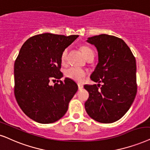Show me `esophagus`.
I'll use <instances>...</instances> for the list:
<instances>
[{"label": "esophagus", "mask_w": 150, "mask_h": 150, "mask_svg": "<svg viewBox=\"0 0 150 150\" xmlns=\"http://www.w3.org/2000/svg\"><path fill=\"white\" fill-rule=\"evenodd\" d=\"M78 87H79V90H81V89H82L83 88V85L81 84H78Z\"/></svg>", "instance_id": "34e87169"}]
</instances>
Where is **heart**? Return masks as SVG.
I'll use <instances>...</instances> for the list:
<instances>
[{
  "label": "heart",
  "instance_id": "b5f03b06",
  "mask_svg": "<svg viewBox=\"0 0 150 150\" xmlns=\"http://www.w3.org/2000/svg\"><path fill=\"white\" fill-rule=\"evenodd\" d=\"M81 51H82L83 55L86 58L90 53H92L93 51L90 47L87 46H82L81 47ZM68 53V48H65V50L62 52L61 55V61L63 63H64L67 58V55ZM87 71L85 69H81L79 67H71L67 68L65 70V76L68 79L73 80L78 83H82L84 80L85 77L87 75Z\"/></svg>",
  "mask_w": 150,
  "mask_h": 150
}]
</instances>
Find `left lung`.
Segmentation results:
<instances>
[{
	"label": "left lung",
	"instance_id": "obj_1",
	"mask_svg": "<svg viewBox=\"0 0 150 150\" xmlns=\"http://www.w3.org/2000/svg\"><path fill=\"white\" fill-rule=\"evenodd\" d=\"M98 54V63L91 80L103 85H85L89 98L85 103L87 113L103 123L119 120L129 110L137 92L136 59L121 38L100 34L88 38Z\"/></svg>",
	"mask_w": 150,
	"mask_h": 150
}]
</instances>
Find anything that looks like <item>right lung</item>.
Listing matches in <instances>:
<instances>
[{"label": "right lung", "mask_w": 150, "mask_h": 150, "mask_svg": "<svg viewBox=\"0 0 150 150\" xmlns=\"http://www.w3.org/2000/svg\"><path fill=\"white\" fill-rule=\"evenodd\" d=\"M78 36L45 33L21 47L14 63V95L23 112L34 121L52 123L67 112L77 84L67 78L53 86L49 83L63 77L61 53Z\"/></svg>", "instance_id": "obj_1"}]
</instances>
